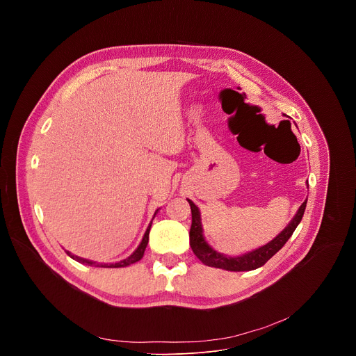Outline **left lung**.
Instances as JSON below:
<instances>
[{
  "instance_id": "1",
  "label": "left lung",
  "mask_w": 356,
  "mask_h": 356,
  "mask_svg": "<svg viewBox=\"0 0 356 356\" xmlns=\"http://www.w3.org/2000/svg\"><path fill=\"white\" fill-rule=\"evenodd\" d=\"M190 209H191V228H190V246L194 252V255L207 266L211 268H218L229 272H246V270H253L264 266L276 252H279L283 245L287 242V239L293 235L294 229L300 224L304 210H306L307 200L302 202V204L298 207L296 216L291 218V221L287 224V227L277 235L275 236L270 242L266 245L253 249L250 252L242 253V255L238 257H229L225 255V253L217 252L211 245L204 238V234H202V224H201V214L198 207L194 204L191 200H187Z\"/></svg>"
}]
</instances>
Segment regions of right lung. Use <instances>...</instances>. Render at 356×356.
<instances>
[{"label": "right lung", "mask_w": 356, "mask_h": 356, "mask_svg": "<svg viewBox=\"0 0 356 356\" xmlns=\"http://www.w3.org/2000/svg\"><path fill=\"white\" fill-rule=\"evenodd\" d=\"M158 211H159V210H156V213H158ZM156 213L154 214V218H155ZM152 221H154V220H152ZM152 221H150V224L147 225V228H146V231H145V234H143V238H142L140 243L138 245V248L131 253V255H129L128 258H125V259H122V261H120V262H115V264H97V262H94V261H88V259L76 257V255H73V253L69 252V250H66V253H67V255H69L72 259L77 261L79 264L88 265V266H95V268H124V266H128V265L135 264V262H138V261L142 259L143 252H145L146 245H147V242H149V231H150V227H152Z\"/></svg>", "instance_id": "add662e5"}]
</instances>
